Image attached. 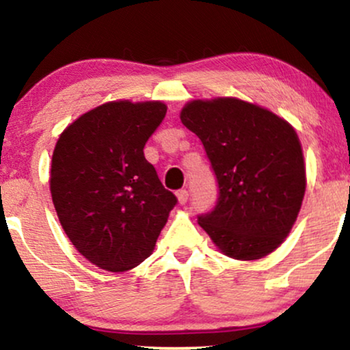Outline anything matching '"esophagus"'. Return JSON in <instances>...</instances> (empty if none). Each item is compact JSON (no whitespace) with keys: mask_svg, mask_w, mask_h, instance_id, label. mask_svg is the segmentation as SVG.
I'll return each instance as SVG.
<instances>
[{"mask_svg":"<svg viewBox=\"0 0 350 350\" xmlns=\"http://www.w3.org/2000/svg\"><path fill=\"white\" fill-rule=\"evenodd\" d=\"M176 198H178L180 204H185L188 201V191L187 190H180L178 193H176Z\"/></svg>","mask_w":350,"mask_h":350,"instance_id":"obj_1","label":"esophagus"}]
</instances>
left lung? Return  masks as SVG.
<instances>
[{
    "label": "left lung",
    "mask_w": 350,
    "mask_h": 350,
    "mask_svg": "<svg viewBox=\"0 0 350 350\" xmlns=\"http://www.w3.org/2000/svg\"><path fill=\"white\" fill-rule=\"evenodd\" d=\"M180 119L200 137L217 182L215 208L198 215L201 228L237 260L273 252L293 228L306 188L293 127L236 98L191 101Z\"/></svg>",
    "instance_id": "obj_1"
}]
</instances>
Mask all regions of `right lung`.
<instances>
[{"label": "right lung", "mask_w": 350, "mask_h": 350, "mask_svg": "<svg viewBox=\"0 0 350 350\" xmlns=\"http://www.w3.org/2000/svg\"><path fill=\"white\" fill-rule=\"evenodd\" d=\"M165 113L160 101L106 103L57 141L53 206L75 249L100 269L126 272L146 260L178 201L144 155Z\"/></svg>", "instance_id": "obj_1"}]
</instances>
